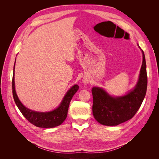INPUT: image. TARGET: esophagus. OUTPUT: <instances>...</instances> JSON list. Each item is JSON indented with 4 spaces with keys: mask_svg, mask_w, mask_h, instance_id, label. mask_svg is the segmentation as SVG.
Returning <instances> with one entry per match:
<instances>
[{
    "mask_svg": "<svg viewBox=\"0 0 159 159\" xmlns=\"http://www.w3.org/2000/svg\"><path fill=\"white\" fill-rule=\"evenodd\" d=\"M84 82L85 83V84H88V80H84Z\"/></svg>",
    "mask_w": 159,
    "mask_h": 159,
    "instance_id": "34e87169",
    "label": "esophagus"
}]
</instances>
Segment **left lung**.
<instances>
[{"instance_id": "8db88e82", "label": "left lung", "mask_w": 159, "mask_h": 159, "mask_svg": "<svg viewBox=\"0 0 159 159\" xmlns=\"http://www.w3.org/2000/svg\"><path fill=\"white\" fill-rule=\"evenodd\" d=\"M143 64L138 82L134 88L125 95L112 97L103 89L94 87L93 115L96 121L107 126H115L131 119L140 108L145 97L147 88L146 61L144 52Z\"/></svg>"}]
</instances>
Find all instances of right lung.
<instances>
[{"label":"right lung","instance_id":"add662e5","mask_svg":"<svg viewBox=\"0 0 159 159\" xmlns=\"http://www.w3.org/2000/svg\"><path fill=\"white\" fill-rule=\"evenodd\" d=\"M15 66V63H14ZM79 89L78 85H74L67 91L60 105L56 109L49 112H37L26 108L19 100L14 84V66L12 76V94L18 108L28 121L38 127L53 128L60 125L67 117L70 103L74 94Z\"/></svg>","mask_w":159,"mask_h":159}]
</instances>
